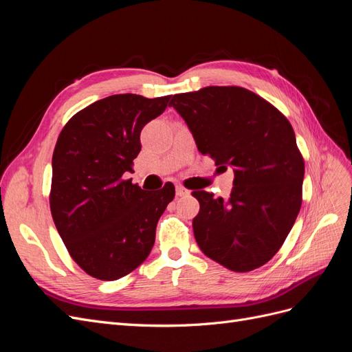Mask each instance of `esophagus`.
<instances>
[{
	"label": "esophagus",
	"instance_id": "esophagus-1",
	"mask_svg": "<svg viewBox=\"0 0 352 352\" xmlns=\"http://www.w3.org/2000/svg\"><path fill=\"white\" fill-rule=\"evenodd\" d=\"M176 195L177 197H188L189 195V190L186 188L179 185V186H176Z\"/></svg>",
	"mask_w": 352,
	"mask_h": 352
}]
</instances>
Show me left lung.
<instances>
[{"mask_svg": "<svg viewBox=\"0 0 352 352\" xmlns=\"http://www.w3.org/2000/svg\"><path fill=\"white\" fill-rule=\"evenodd\" d=\"M198 151L235 173L228 199L195 190L198 247L233 272H251L279 251L302 202L304 160L286 117L239 87H207L170 101Z\"/></svg>", "mask_w": 352, "mask_h": 352, "instance_id": "left-lung-1", "label": "left lung"}]
</instances>
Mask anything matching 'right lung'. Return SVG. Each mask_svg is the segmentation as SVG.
<instances>
[{
	"mask_svg": "<svg viewBox=\"0 0 352 352\" xmlns=\"http://www.w3.org/2000/svg\"><path fill=\"white\" fill-rule=\"evenodd\" d=\"M172 95L119 94L74 114L52 154L50 207L72 258L100 280L129 274L150 255L155 229L175 186L150 194L126 180L141 151L142 127Z\"/></svg>",
	"mask_w": 352,
	"mask_h": 352,
	"instance_id": "obj_1",
	"label": "right lung"
}]
</instances>
